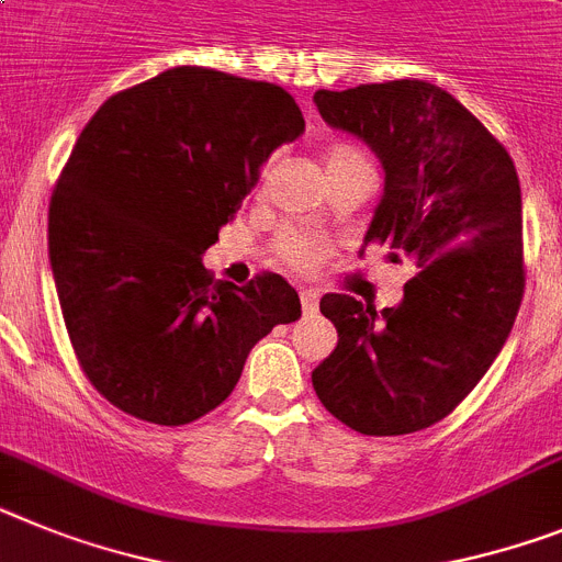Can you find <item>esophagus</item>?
I'll return each instance as SVG.
<instances>
[{
  "mask_svg": "<svg viewBox=\"0 0 562 562\" xmlns=\"http://www.w3.org/2000/svg\"><path fill=\"white\" fill-rule=\"evenodd\" d=\"M301 306H304V315L318 313V292L310 290V286H301Z\"/></svg>",
  "mask_w": 562,
  "mask_h": 562,
  "instance_id": "34e87169",
  "label": "esophagus"
}]
</instances>
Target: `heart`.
I'll list each match as a JSON object with an SVG mask.
<instances>
[{
    "instance_id": "obj_1",
    "label": "heart",
    "mask_w": 562,
    "mask_h": 562,
    "mask_svg": "<svg viewBox=\"0 0 562 562\" xmlns=\"http://www.w3.org/2000/svg\"><path fill=\"white\" fill-rule=\"evenodd\" d=\"M352 161H367V158L355 150V147H344V144H340V147H333L327 156V167H344L352 165ZM278 252H281L284 261L306 267V263H313L315 258L321 256V241L304 233H284L278 238Z\"/></svg>"
}]
</instances>
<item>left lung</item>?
<instances>
[{
	"instance_id": "1",
	"label": "left lung",
	"mask_w": 562,
	"mask_h": 562,
	"mask_svg": "<svg viewBox=\"0 0 562 562\" xmlns=\"http://www.w3.org/2000/svg\"><path fill=\"white\" fill-rule=\"evenodd\" d=\"M383 167L367 244L418 276L378 313L324 295L338 347L315 367L321 404L361 435H409L443 420L477 386L522 299V204L506 147L452 93L401 79L313 95Z\"/></svg>"
}]
</instances>
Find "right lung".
I'll list each match as a JSON object with an SVG mask.
<instances>
[{"instance_id": "add662e5", "label": "right lung", "mask_w": 562, "mask_h": 562, "mask_svg": "<svg viewBox=\"0 0 562 562\" xmlns=\"http://www.w3.org/2000/svg\"><path fill=\"white\" fill-rule=\"evenodd\" d=\"M304 133L284 88L170 67L85 124L47 215L61 315L99 395L181 426L227 401L249 349L301 315L276 272L213 281L201 256L276 147Z\"/></svg>"}]
</instances>
